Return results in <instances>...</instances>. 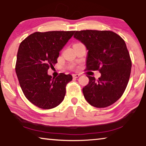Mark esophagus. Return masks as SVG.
<instances>
[{"instance_id": "1", "label": "esophagus", "mask_w": 146, "mask_h": 146, "mask_svg": "<svg viewBox=\"0 0 146 146\" xmlns=\"http://www.w3.org/2000/svg\"><path fill=\"white\" fill-rule=\"evenodd\" d=\"M72 75L73 78H78L80 76L79 74H73Z\"/></svg>"}]
</instances>
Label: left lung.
Listing matches in <instances>:
<instances>
[{"instance_id":"obj_1","label":"left lung","mask_w":146,"mask_h":146,"mask_svg":"<svg viewBox=\"0 0 146 146\" xmlns=\"http://www.w3.org/2000/svg\"><path fill=\"white\" fill-rule=\"evenodd\" d=\"M74 38L88 50L87 70H98L100 77L87 76L89 82L83 89L84 97L91 105L105 108L114 104L128 85L132 62L126 43L112 31H76Z\"/></svg>"}]
</instances>
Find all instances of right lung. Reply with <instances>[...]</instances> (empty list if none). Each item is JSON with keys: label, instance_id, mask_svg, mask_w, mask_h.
I'll return each instance as SVG.
<instances>
[{"label": "right lung", "instance_id": "obj_1", "mask_svg": "<svg viewBox=\"0 0 146 146\" xmlns=\"http://www.w3.org/2000/svg\"><path fill=\"white\" fill-rule=\"evenodd\" d=\"M75 31L35 32L20 44L16 73L26 98L43 109L56 107L64 99L66 85L72 75L61 73L56 78L48 70L57 61L59 52Z\"/></svg>", "mask_w": 146, "mask_h": 146}]
</instances>
